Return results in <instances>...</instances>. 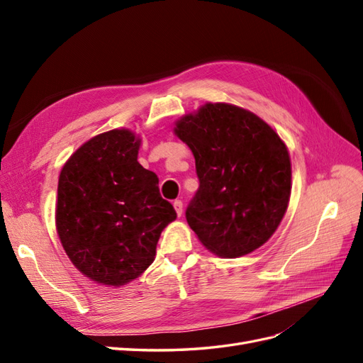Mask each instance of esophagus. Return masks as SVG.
Segmentation results:
<instances>
[{"instance_id": "1", "label": "esophagus", "mask_w": 363, "mask_h": 363, "mask_svg": "<svg viewBox=\"0 0 363 363\" xmlns=\"http://www.w3.org/2000/svg\"><path fill=\"white\" fill-rule=\"evenodd\" d=\"M172 206H174V208H175V212H177V215L182 216V213H183V203H182V200H175V201L172 203Z\"/></svg>"}]
</instances>
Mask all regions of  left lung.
Returning a JSON list of instances; mask_svg holds the SVG:
<instances>
[{
    "label": "left lung",
    "mask_w": 363,
    "mask_h": 363,
    "mask_svg": "<svg viewBox=\"0 0 363 363\" xmlns=\"http://www.w3.org/2000/svg\"><path fill=\"white\" fill-rule=\"evenodd\" d=\"M174 135L195 157L200 189L186 219L213 255H250L274 235L292 188L289 151L279 133L247 108L206 103L175 121Z\"/></svg>",
    "instance_id": "1"
}]
</instances>
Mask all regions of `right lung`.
<instances>
[{"label":"right lung","mask_w":363,"mask_h":363,"mask_svg":"<svg viewBox=\"0 0 363 363\" xmlns=\"http://www.w3.org/2000/svg\"><path fill=\"white\" fill-rule=\"evenodd\" d=\"M142 139L128 128L91 138L59 177L56 228L83 276L119 288L156 256L160 233L177 213L159 192L157 175L138 162Z\"/></svg>","instance_id":"add662e5"}]
</instances>
